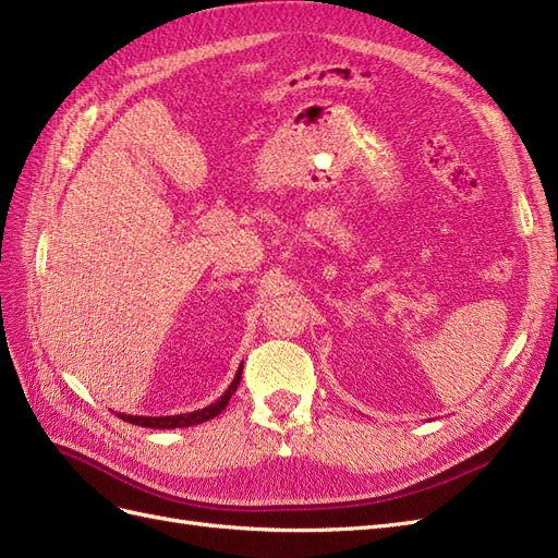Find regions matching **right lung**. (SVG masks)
<instances>
[{
	"label": "right lung",
	"instance_id": "right-lung-1",
	"mask_svg": "<svg viewBox=\"0 0 558 558\" xmlns=\"http://www.w3.org/2000/svg\"><path fill=\"white\" fill-rule=\"evenodd\" d=\"M242 367H238V375H234L232 384L228 386V391L218 398L216 402L207 404V408L202 410H195V412H189V414H172V416H132V414H118L123 421H128V424H134V426H144V428H160V430H172V428H189V426H197V424H205V421L214 418L221 414L228 402L232 398V393L238 391V384L242 379Z\"/></svg>",
	"mask_w": 558,
	"mask_h": 558
}]
</instances>
